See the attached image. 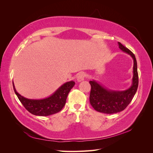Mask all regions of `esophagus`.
Here are the masks:
<instances>
[{
	"instance_id": "34e87169",
	"label": "esophagus",
	"mask_w": 153,
	"mask_h": 153,
	"mask_svg": "<svg viewBox=\"0 0 153 153\" xmlns=\"http://www.w3.org/2000/svg\"><path fill=\"white\" fill-rule=\"evenodd\" d=\"M85 77V74L84 73H80L78 74V76H77V82H80L82 81H83L84 80V78Z\"/></svg>"
}]
</instances>
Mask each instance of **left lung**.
Instances as JSON below:
<instances>
[{
  "label": "left lung",
  "instance_id": "8db88e82",
  "mask_svg": "<svg viewBox=\"0 0 153 153\" xmlns=\"http://www.w3.org/2000/svg\"><path fill=\"white\" fill-rule=\"evenodd\" d=\"M118 44L119 48L130 55L133 60L132 84L126 90L113 91L105 87L94 80L89 81L91 85L90 103L94 110L104 114H115L124 110L130 103L138 85L137 63L135 55L121 43L118 42Z\"/></svg>",
  "mask_w": 153,
  "mask_h": 153
}]
</instances>
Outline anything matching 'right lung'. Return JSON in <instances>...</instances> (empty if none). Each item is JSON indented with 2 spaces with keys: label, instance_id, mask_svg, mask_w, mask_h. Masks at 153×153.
<instances>
[{
  "label": "right lung",
  "instance_id": "obj_1",
  "mask_svg": "<svg viewBox=\"0 0 153 153\" xmlns=\"http://www.w3.org/2000/svg\"><path fill=\"white\" fill-rule=\"evenodd\" d=\"M75 84V82L73 80L67 82L48 98L32 100L27 99L18 93L13 82L14 91L20 102L30 113L38 116H48L60 112L65 105L69 92Z\"/></svg>",
  "mask_w": 153,
  "mask_h": 153
}]
</instances>
